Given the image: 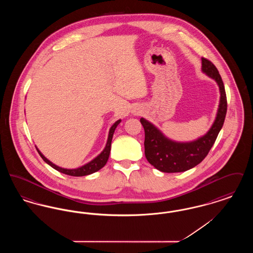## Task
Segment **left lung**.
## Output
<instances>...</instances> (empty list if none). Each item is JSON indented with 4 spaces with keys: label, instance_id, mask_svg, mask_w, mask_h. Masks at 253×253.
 I'll list each match as a JSON object with an SVG mask.
<instances>
[{
    "label": "left lung",
    "instance_id": "8db88e82",
    "mask_svg": "<svg viewBox=\"0 0 253 253\" xmlns=\"http://www.w3.org/2000/svg\"><path fill=\"white\" fill-rule=\"evenodd\" d=\"M202 70L216 81L221 94L216 119L204 136L189 143L174 142L165 137L152 123L140 119L145 132V157L151 165L160 171L180 172L198 165L208 156L223 127L228 102L222 78L215 65L206 58H202Z\"/></svg>",
    "mask_w": 253,
    "mask_h": 253
}]
</instances>
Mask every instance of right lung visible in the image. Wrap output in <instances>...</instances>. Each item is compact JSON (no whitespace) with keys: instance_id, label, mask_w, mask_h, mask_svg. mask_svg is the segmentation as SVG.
I'll list each match as a JSON object with an SVG mask.
<instances>
[{"instance_id":"right-lung-1","label":"right lung","mask_w":253,"mask_h":253,"mask_svg":"<svg viewBox=\"0 0 253 253\" xmlns=\"http://www.w3.org/2000/svg\"><path fill=\"white\" fill-rule=\"evenodd\" d=\"M120 123H121V120L117 121L116 123H114V125L111 127L110 132H109L107 144H106L105 149L102 151V153H101L99 156H97L94 160H92L91 162L87 163L86 165L81 167V168L73 169L60 168V167H58L57 165L53 164L52 162H50L47 158H45V157H43L42 154L38 149H37V151H38V153H39V155L41 156V157H42L48 165H50L52 168H54L55 169L60 171V172L64 173V174L71 175V176H84V175H88V174H91V173H93V172H96L98 169H100L102 167H104V165L106 164V162H107V160H108L109 156H110L111 142H112L113 134H114V132H115L117 126H118Z\"/></svg>"}]
</instances>
